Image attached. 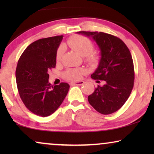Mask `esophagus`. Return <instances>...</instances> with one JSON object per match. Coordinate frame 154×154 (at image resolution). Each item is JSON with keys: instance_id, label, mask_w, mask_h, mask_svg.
I'll return each mask as SVG.
<instances>
[{"instance_id": "obj_1", "label": "esophagus", "mask_w": 154, "mask_h": 154, "mask_svg": "<svg viewBox=\"0 0 154 154\" xmlns=\"http://www.w3.org/2000/svg\"><path fill=\"white\" fill-rule=\"evenodd\" d=\"M85 83V82L83 81H77V82H71L70 83L71 85H82Z\"/></svg>"}]
</instances>
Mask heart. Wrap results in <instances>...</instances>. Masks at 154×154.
<instances>
[{
    "mask_svg": "<svg viewBox=\"0 0 154 154\" xmlns=\"http://www.w3.org/2000/svg\"><path fill=\"white\" fill-rule=\"evenodd\" d=\"M66 44L69 48L75 50L81 56L86 57V59L89 62H94L96 60L95 55L92 53L94 50V45L88 38L82 35H75L69 38ZM64 50L63 46L58 48L56 54L57 61H60L62 59ZM83 73V70L82 69H70L65 71L64 77L70 81H77L81 79Z\"/></svg>",
    "mask_w": 154,
    "mask_h": 154,
    "instance_id": "1",
    "label": "heart"
}]
</instances>
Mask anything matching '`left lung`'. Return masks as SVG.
<instances>
[{
    "label": "left lung",
    "mask_w": 154,
    "mask_h": 154,
    "mask_svg": "<svg viewBox=\"0 0 154 154\" xmlns=\"http://www.w3.org/2000/svg\"><path fill=\"white\" fill-rule=\"evenodd\" d=\"M77 33L91 38L101 52L98 67L91 78L105 83L97 85L88 96V102L102 114L114 113L125 104L133 88L134 65L130 50L122 40L113 35L97 31Z\"/></svg>",
    "instance_id": "obj_1"
}]
</instances>
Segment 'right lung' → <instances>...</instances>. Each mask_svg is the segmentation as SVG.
Returning <instances> with one entry per match:
<instances>
[{"mask_svg":"<svg viewBox=\"0 0 154 154\" xmlns=\"http://www.w3.org/2000/svg\"><path fill=\"white\" fill-rule=\"evenodd\" d=\"M63 35L41 38L27 47L17 66L15 76L19 94L31 112L42 117L51 115L62 104L69 85H52L48 71L55 67L56 54Z\"/></svg>","mask_w":154,"mask_h":154,"instance_id":"1","label":"right lung"}]
</instances>
